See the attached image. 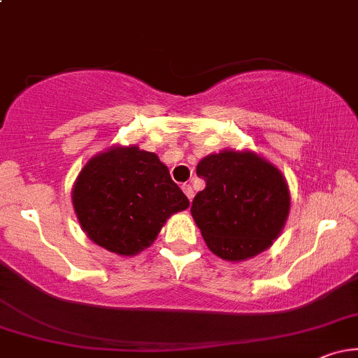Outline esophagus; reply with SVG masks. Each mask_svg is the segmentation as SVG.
<instances>
[{"instance_id":"esophagus-1","label":"esophagus","mask_w":358,"mask_h":358,"mask_svg":"<svg viewBox=\"0 0 358 358\" xmlns=\"http://www.w3.org/2000/svg\"><path fill=\"white\" fill-rule=\"evenodd\" d=\"M182 190L185 192V195L188 196V200H190V202H192V199H193V188H192V185L185 183L183 187H182Z\"/></svg>"}]
</instances>
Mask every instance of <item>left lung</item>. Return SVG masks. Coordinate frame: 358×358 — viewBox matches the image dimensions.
Segmentation results:
<instances>
[{
    "mask_svg": "<svg viewBox=\"0 0 358 358\" xmlns=\"http://www.w3.org/2000/svg\"><path fill=\"white\" fill-rule=\"evenodd\" d=\"M205 188L192 215L208 249L225 261H244L268 249L285 225L289 190L281 171L250 151H222L196 165Z\"/></svg>",
    "mask_w": 358,
    "mask_h": 358,
    "instance_id": "obj_1",
    "label": "left lung"
}]
</instances>
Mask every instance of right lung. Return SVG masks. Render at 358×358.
I'll list each match as a JSON object with an SVG mask.
<instances>
[{"label":"right lung","mask_w":358,"mask_h":358,"mask_svg":"<svg viewBox=\"0 0 358 358\" xmlns=\"http://www.w3.org/2000/svg\"><path fill=\"white\" fill-rule=\"evenodd\" d=\"M72 202L89 239L121 256L153 244L168 217L190 205L158 156L136 146L94 156L77 178Z\"/></svg>","instance_id":"add662e5"}]
</instances>
